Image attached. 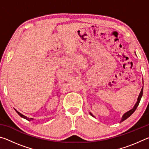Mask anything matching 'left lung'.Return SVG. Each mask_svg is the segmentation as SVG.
Here are the masks:
<instances>
[{"instance_id": "left-lung-1", "label": "left lung", "mask_w": 149, "mask_h": 149, "mask_svg": "<svg viewBox=\"0 0 149 149\" xmlns=\"http://www.w3.org/2000/svg\"><path fill=\"white\" fill-rule=\"evenodd\" d=\"M143 88H142V89H141V92H140V93H139V97H138V99H137V102L135 103V106L134 107H133V108H132V110H129V111H127V112H125L124 114H123V116H122V120H121V121H120V122H123V121H124L125 120H126L127 119V118H129L131 115H132L133 112H135V110L137 109V107H138V105H139V102H140V100H141V97H142V96H143ZM90 114L92 116H93V117H95L94 116H93L91 113L90 112Z\"/></svg>"}]
</instances>
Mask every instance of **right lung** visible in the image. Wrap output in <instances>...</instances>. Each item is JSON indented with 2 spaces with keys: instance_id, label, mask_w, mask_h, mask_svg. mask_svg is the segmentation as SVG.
I'll use <instances>...</instances> for the list:
<instances>
[{
  "instance_id": "1",
  "label": "right lung",
  "mask_w": 149,
  "mask_h": 149,
  "mask_svg": "<svg viewBox=\"0 0 149 149\" xmlns=\"http://www.w3.org/2000/svg\"><path fill=\"white\" fill-rule=\"evenodd\" d=\"M15 110H16V112L17 113V114H18L20 116H21L22 118H24V119H26V120H28V121H31V120H33V118H27V117H26V116H25L24 115H23V114H22L21 113H19L18 111H17L16 109H15Z\"/></svg>"
}]
</instances>
